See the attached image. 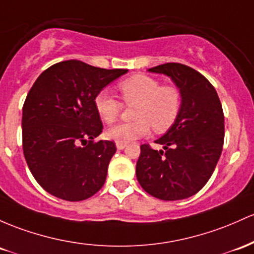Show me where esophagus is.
Returning a JSON list of instances; mask_svg holds the SVG:
<instances>
[{
    "instance_id": "obj_1",
    "label": "esophagus",
    "mask_w": 254,
    "mask_h": 254,
    "mask_svg": "<svg viewBox=\"0 0 254 254\" xmlns=\"http://www.w3.org/2000/svg\"><path fill=\"white\" fill-rule=\"evenodd\" d=\"M116 146H117V148L121 150V149H124L125 147H127V143H121V142H117Z\"/></svg>"
}]
</instances>
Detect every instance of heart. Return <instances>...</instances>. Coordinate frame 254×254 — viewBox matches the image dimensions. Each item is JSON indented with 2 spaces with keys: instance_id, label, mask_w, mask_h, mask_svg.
<instances>
[{
  "instance_id": "1",
  "label": "heart",
  "mask_w": 254,
  "mask_h": 254,
  "mask_svg": "<svg viewBox=\"0 0 254 254\" xmlns=\"http://www.w3.org/2000/svg\"><path fill=\"white\" fill-rule=\"evenodd\" d=\"M123 101L133 106V122L121 123L106 131L110 140L129 143L149 133L164 132L174 125L182 110V93L177 86L161 84L155 78L136 74L118 84ZM96 112L106 123H113L121 116L123 105L116 97L102 90L94 99Z\"/></svg>"
}]
</instances>
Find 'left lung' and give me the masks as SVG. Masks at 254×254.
<instances>
[{"label":"left lung","mask_w":254,"mask_h":254,"mask_svg":"<svg viewBox=\"0 0 254 254\" xmlns=\"http://www.w3.org/2000/svg\"><path fill=\"white\" fill-rule=\"evenodd\" d=\"M171 77L182 93V110L175 124L155 143L142 144L136 164L138 183L152 196L182 200L202 189L222 154L224 114L216 89L196 69L168 63L148 69Z\"/></svg>","instance_id":"8db88e82"}]
</instances>
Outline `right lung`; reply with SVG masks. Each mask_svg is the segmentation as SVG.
Masks as SVG:
<instances>
[{"label": "right lung", "instance_id": "right-lung-1", "mask_svg": "<svg viewBox=\"0 0 254 254\" xmlns=\"http://www.w3.org/2000/svg\"><path fill=\"white\" fill-rule=\"evenodd\" d=\"M127 72L67 60L33 83L23 106V150L32 176L49 194L82 201L102 188L117 148L112 141H95L104 127L94 99Z\"/></svg>", "mask_w": 254, "mask_h": 254}]
</instances>
